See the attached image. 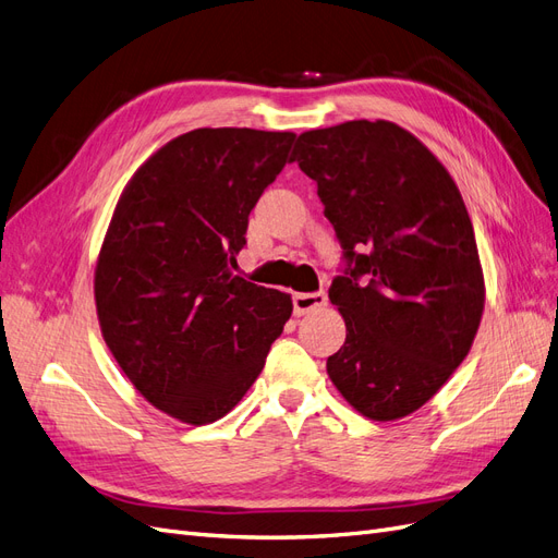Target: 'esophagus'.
I'll list each match as a JSON object with an SVG mask.
<instances>
[{
	"label": "esophagus",
	"mask_w": 558,
	"mask_h": 558,
	"mask_svg": "<svg viewBox=\"0 0 558 558\" xmlns=\"http://www.w3.org/2000/svg\"><path fill=\"white\" fill-rule=\"evenodd\" d=\"M328 305V295L324 291H316V293H295L293 295V310L298 316H305L314 310H320Z\"/></svg>",
	"instance_id": "34e87169"
}]
</instances>
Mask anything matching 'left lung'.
<instances>
[{
  "instance_id": "obj_1",
  "label": "left lung",
  "mask_w": 558,
  "mask_h": 558,
  "mask_svg": "<svg viewBox=\"0 0 558 558\" xmlns=\"http://www.w3.org/2000/svg\"><path fill=\"white\" fill-rule=\"evenodd\" d=\"M293 160L318 185L349 267L328 298L347 340L326 363L373 421L416 412L475 342L484 275L459 185L428 146L391 121L302 132Z\"/></svg>"
}]
</instances>
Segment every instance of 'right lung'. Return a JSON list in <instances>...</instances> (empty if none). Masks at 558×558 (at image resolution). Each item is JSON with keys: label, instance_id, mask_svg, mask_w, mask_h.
<instances>
[{"label": "right lung", "instance_id": "right-lung-1", "mask_svg": "<svg viewBox=\"0 0 558 558\" xmlns=\"http://www.w3.org/2000/svg\"><path fill=\"white\" fill-rule=\"evenodd\" d=\"M293 132L199 128L158 148L116 202L95 265L105 342L137 391L181 424L226 416L293 314L289 293L232 275L248 214Z\"/></svg>", "mask_w": 558, "mask_h": 558}]
</instances>
